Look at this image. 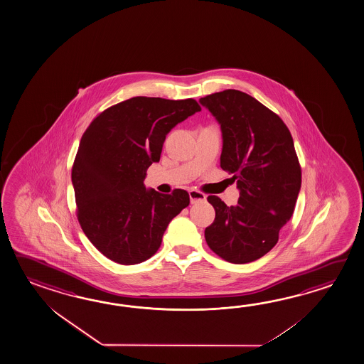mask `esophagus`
<instances>
[{
    "mask_svg": "<svg viewBox=\"0 0 364 364\" xmlns=\"http://www.w3.org/2000/svg\"><path fill=\"white\" fill-rule=\"evenodd\" d=\"M189 198H191L192 203H197V202L206 200V196L203 193H200L198 191H196V189H191V191H189Z\"/></svg>",
    "mask_w": 364,
    "mask_h": 364,
    "instance_id": "1",
    "label": "esophagus"
}]
</instances>
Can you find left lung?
I'll list each match as a JSON object with an SVG mask.
<instances>
[{
  "mask_svg": "<svg viewBox=\"0 0 364 364\" xmlns=\"http://www.w3.org/2000/svg\"><path fill=\"white\" fill-rule=\"evenodd\" d=\"M200 104L220 124V167L240 191L236 206L208 196L215 220L205 230L206 242L230 263L259 259L277 244L301 189L291 134L279 115L241 90L213 93Z\"/></svg>",
  "mask_w": 364,
  "mask_h": 364,
  "instance_id": "8db88e82",
  "label": "left lung"
}]
</instances>
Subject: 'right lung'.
Returning a JSON list of instances; mask_svg holds the SVG:
<instances>
[{
  "mask_svg": "<svg viewBox=\"0 0 364 364\" xmlns=\"http://www.w3.org/2000/svg\"><path fill=\"white\" fill-rule=\"evenodd\" d=\"M197 112L193 98L134 97L101 112L82 134L71 173L77 219L109 259H149L171 220L189 205L186 191L159 193L144 180L149 166L159 162L167 134Z\"/></svg>",
  "mask_w": 364,
  "mask_h": 364,
  "instance_id": "obj_1",
  "label": "right lung"
}]
</instances>
